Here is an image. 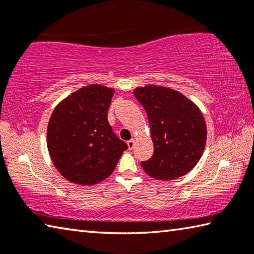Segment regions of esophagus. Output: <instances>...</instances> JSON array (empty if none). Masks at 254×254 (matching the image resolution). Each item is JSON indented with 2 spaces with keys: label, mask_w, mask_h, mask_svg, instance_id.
I'll list each match as a JSON object with an SVG mask.
<instances>
[{
  "label": "esophagus",
  "mask_w": 254,
  "mask_h": 254,
  "mask_svg": "<svg viewBox=\"0 0 254 254\" xmlns=\"http://www.w3.org/2000/svg\"><path fill=\"white\" fill-rule=\"evenodd\" d=\"M127 143V147H128V149H130V150H132L133 148H134L135 141H134V139H131V140H128Z\"/></svg>",
  "instance_id": "obj_1"
}]
</instances>
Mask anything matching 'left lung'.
<instances>
[{
    "label": "left lung",
    "instance_id": "1",
    "mask_svg": "<svg viewBox=\"0 0 254 254\" xmlns=\"http://www.w3.org/2000/svg\"><path fill=\"white\" fill-rule=\"evenodd\" d=\"M134 96L147 112L154 148L141 167L161 180L186 175L205 149L207 131L201 112L183 94L160 86L137 87Z\"/></svg>",
    "mask_w": 254,
    "mask_h": 254
}]
</instances>
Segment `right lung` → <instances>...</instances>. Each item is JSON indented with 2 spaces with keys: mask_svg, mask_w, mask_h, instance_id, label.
Returning a JSON list of instances; mask_svg holds the SVG:
<instances>
[{
  "mask_svg": "<svg viewBox=\"0 0 254 254\" xmlns=\"http://www.w3.org/2000/svg\"><path fill=\"white\" fill-rule=\"evenodd\" d=\"M113 95L114 89L89 85L72 93L53 112L47 144L56 168L71 183L102 182L127 149L107 121Z\"/></svg>",
  "mask_w": 254,
  "mask_h": 254,
  "instance_id": "1",
  "label": "right lung"
}]
</instances>
